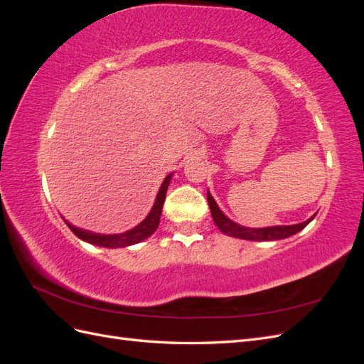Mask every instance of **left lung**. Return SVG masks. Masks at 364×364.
Segmentation results:
<instances>
[{"label":"left lung","mask_w":364,"mask_h":364,"mask_svg":"<svg viewBox=\"0 0 364 364\" xmlns=\"http://www.w3.org/2000/svg\"><path fill=\"white\" fill-rule=\"evenodd\" d=\"M206 197H208V205H209V209H211V215H213L215 226L222 230L225 235L241 238V240H249V241H277V240L289 238V237L299 232V230H302L316 215L314 214L313 217L305 220L304 223H297V225H289V226L278 225V226H269V228H246V226H241V225L232 222L229 217H226L225 213L215 203L211 193L206 191Z\"/></svg>","instance_id":"obj_1"}]
</instances>
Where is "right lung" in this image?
I'll return each mask as SVG.
<instances>
[{"label": "right lung", "instance_id": "obj_1", "mask_svg": "<svg viewBox=\"0 0 364 364\" xmlns=\"http://www.w3.org/2000/svg\"><path fill=\"white\" fill-rule=\"evenodd\" d=\"M173 173H170L167 178L164 179L161 188L156 194L155 203H153L150 213L147 214V217L142 220L139 225H136L135 228H132L123 234H97L92 232V230H86L82 228H77L73 223H70L68 220L63 222L67 223V226L73 230L75 237H79L80 240L86 241V243L94 245V246H100V247H107V249H117V247H127L132 245L141 243V241L147 240L159 226V220H161V213H162V206H164V200H165V194H167V188L170 185Z\"/></svg>", "mask_w": 364, "mask_h": 364}]
</instances>
